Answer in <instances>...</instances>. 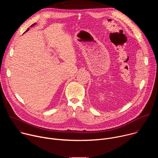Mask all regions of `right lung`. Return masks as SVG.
Here are the masks:
<instances>
[{
  "label": "right lung",
  "instance_id": "add662e5",
  "mask_svg": "<svg viewBox=\"0 0 158 158\" xmlns=\"http://www.w3.org/2000/svg\"><path fill=\"white\" fill-rule=\"evenodd\" d=\"M35 23H34V24H32V26H31V27H32V26H34V25H35ZM29 28H28V29H27V31H26V32H27V31H29Z\"/></svg>",
  "mask_w": 158,
  "mask_h": 158
}]
</instances>
